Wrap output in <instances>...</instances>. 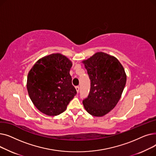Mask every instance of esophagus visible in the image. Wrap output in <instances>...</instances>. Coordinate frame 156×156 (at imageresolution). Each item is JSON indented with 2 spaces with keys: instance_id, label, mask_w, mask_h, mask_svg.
<instances>
[{
  "instance_id": "esophagus-1",
  "label": "esophagus",
  "mask_w": 156,
  "mask_h": 156,
  "mask_svg": "<svg viewBox=\"0 0 156 156\" xmlns=\"http://www.w3.org/2000/svg\"><path fill=\"white\" fill-rule=\"evenodd\" d=\"M75 88H76V92L78 93L79 91H80V87H79V86H76V87H75Z\"/></svg>"
}]
</instances>
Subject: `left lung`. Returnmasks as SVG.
<instances>
[{
	"instance_id": "1",
	"label": "left lung",
	"mask_w": 156,
	"mask_h": 156,
	"mask_svg": "<svg viewBox=\"0 0 156 156\" xmlns=\"http://www.w3.org/2000/svg\"><path fill=\"white\" fill-rule=\"evenodd\" d=\"M82 62L91 81L83 106L91 115L103 116L114 108L121 97L126 82L124 68L115 57L102 52Z\"/></svg>"
}]
</instances>
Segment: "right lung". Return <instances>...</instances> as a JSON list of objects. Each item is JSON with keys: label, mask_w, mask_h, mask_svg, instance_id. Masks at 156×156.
I'll return each mask as SVG.
<instances>
[{"label": "right lung", "mask_w": 156, "mask_h": 156, "mask_svg": "<svg viewBox=\"0 0 156 156\" xmlns=\"http://www.w3.org/2000/svg\"><path fill=\"white\" fill-rule=\"evenodd\" d=\"M72 62L66 57L52 54L39 59L28 73L27 90L35 107L48 116L63 112L76 94L69 74Z\"/></svg>", "instance_id": "obj_1"}]
</instances>
